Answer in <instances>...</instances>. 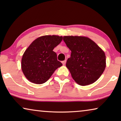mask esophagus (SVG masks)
<instances>
[{"label": "esophagus", "mask_w": 121, "mask_h": 121, "mask_svg": "<svg viewBox=\"0 0 121 121\" xmlns=\"http://www.w3.org/2000/svg\"><path fill=\"white\" fill-rule=\"evenodd\" d=\"M66 62H67V60H63V61H62V63H63V65H65V64H66Z\"/></svg>", "instance_id": "34e87169"}]
</instances>
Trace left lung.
I'll list each match as a JSON object with an SVG mask.
<instances>
[{"label": "left lung", "mask_w": 121, "mask_h": 121, "mask_svg": "<svg viewBox=\"0 0 121 121\" xmlns=\"http://www.w3.org/2000/svg\"><path fill=\"white\" fill-rule=\"evenodd\" d=\"M63 40L72 52L66 67L73 79L82 86L95 82L105 70V52L88 37L67 36Z\"/></svg>", "instance_id": "obj_1"}]
</instances>
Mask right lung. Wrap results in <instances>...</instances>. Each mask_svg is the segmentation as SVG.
<instances>
[{
    "mask_svg": "<svg viewBox=\"0 0 121 121\" xmlns=\"http://www.w3.org/2000/svg\"><path fill=\"white\" fill-rule=\"evenodd\" d=\"M62 36L46 35L33 41L23 54L21 69L30 82L44 83L62 63L57 60L54 48L61 42Z\"/></svg>",
    "mask_w": 121,
    "mask_h": 121,
    "instance_id": "right-lung-1",
    "label": "right lung"
}]
</instances>
